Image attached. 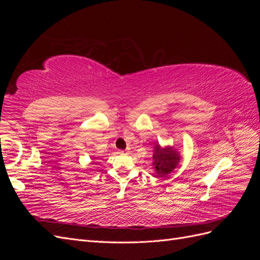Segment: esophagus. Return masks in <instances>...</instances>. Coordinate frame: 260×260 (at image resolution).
Segmentation results:
<instances>
[{
  "instance_id": "esophagus-1",
  "label": "esophagus",
  "mask_w": 260,
  "mask_h": 260,
  "mask_svg": "<svg viewBox=\"0 0 260 260\" xmlns=\"http://www.w3.org/2000/svg\"><path fill=\"white\" fill-rule=\"evenodd\" d=\"M120 154H129V149H124V151H120Z\"/></svg>"
}]
</instances>
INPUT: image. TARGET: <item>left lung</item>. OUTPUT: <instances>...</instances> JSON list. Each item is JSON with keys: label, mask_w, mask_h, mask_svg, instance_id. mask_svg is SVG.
<instances>
[{"label": "left lung", "mask_w": 260, "mask_h": 260, "mask_svg": "<svg viewBox=\"0 0 260 260\" xmlns=\"http://www.w3.org/2000/svg\"><path fill=\"white\" fill-rule=\"evenodd\" d=\"M153 159L157 176L164 177L177 167L180 161V156L172 147L161 148L159 144H155Z\"/></svg>", "instance_id": "1"}]
</instances>
